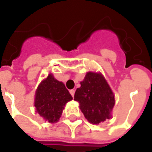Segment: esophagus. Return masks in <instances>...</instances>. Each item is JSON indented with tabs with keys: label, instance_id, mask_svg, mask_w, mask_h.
<instances>
[{
	"label": "esophagus",
	"instance_id": "1",
	"mask_svg": "<svg viewBox=\"0 0 152 152\" xmlns=\"http://www.w3.org/2000/svg\"><path fill=\"white\" fill-rule=\"evenodd\" d=\"M69 92H70V94H71V96H72L73 97L74 96V93H75V91H74V90H71Z\"/></svg>",
	"mask_w": 152,
	"mask_h": 152
}]
</instances>
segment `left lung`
Masks as SVG:
<instances>
[{"mask_svg":"<svg viewBox=\"0 0 152 152\" xmlns=\"http://www.w3.org/2000/svg\"><path fill=\"white\" fill-rule=\"evenodd\" d=\"M74 94L80 110L91 124H98L111 118L114 95L101 73H88Z\"/></svg>","mask_w":152,"mask_h":152,"instance_id":"1","label":"left lung"}]
</instances>
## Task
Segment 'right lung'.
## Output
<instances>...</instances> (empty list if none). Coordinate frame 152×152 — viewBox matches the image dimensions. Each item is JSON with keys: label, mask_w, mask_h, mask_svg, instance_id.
Returning a JSON list of instances; mask_svg holds the SVG:
<instances>
[{"label": "right lung", "mask_w": 152, "mask_h": 152, "mask_svg": "<svg viewBox=\"0 0 152 152\" xmlns=\"http://www.w3.org/2000/svg\"><path fill=\"white\" fill-rule=\"evenodd\" d=\"M72 99L63 83L49 74L39 85L35 93L34 107L45 121L55 123L61 117L65 104Z\"/></svg>", "instance_id": "obj_1"}]
</instances>
